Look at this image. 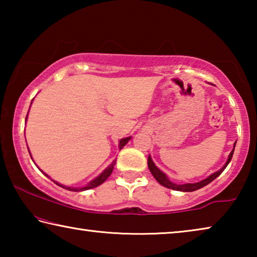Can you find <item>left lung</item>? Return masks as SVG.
Returning <instances> with one entry per match:
<instances>
[{
    "label": "left lung",
    "instance_id": "1",
    "mask_svg": "<svg viewBox=\"0 0 257 257\" xmlns=\"http://www.w3.org/2000/svg\"><path fill=\"white\" fill-rule=\"evenodd\" d=\"M234 146H236V143H234ZM233 151H234V147H233V150L231 151V153H230V155H229L227 163H225V164L223 165V168L221 169V170L214 172V173H213V175H211L210 177H207L206 179H204V180L199 181V182H195V184H184V185H176V184H173V182H171L170 180L168 179V177L165 176L162 171L159 170V169L155 167V164L153 163V161H152V159L150 158V156H149V160H147V164H149V168H150V171L152 172V175H153V177L155 178V179L158 180L159 184H161V185L164 186V187H167V188L173 189V190H179V191H194V190H197V189H199V188H202V187H204V186L208 185L211 181L214 180L216 177H219V176L221 175V173L223 172V170H224L225 168H227V165L229 164V162H230V161H231V159H232Z\"/></svg>",
    "mask_w": 257,
    "mask_h": 257
}]
</instances>
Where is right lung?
Wrapping results in <instances>:
<instances>
[{
  "mask_svg": "<svg viewBox=\"0 0 257 257\" xmlns=\"http://www.w3.org/2000/svg\"><path fill=\"white\" fill-rule=\"evenodd\" d=\"M27 115H28V114H27ZM26 119H27V116H26ZM129 139H130V137L121 139L120 144H119L120 150L122 149V147H123L125 144H127ZM114 164H115V161H114V162H113L111 165H108V168L105 169V170H104V172L102 173V175H99V176L96 178V179H94L93 181H90L89 184L87 185V186H85V187H80V188H72V187H67V186L60 185V184H58V182H56V181H54V182H55L56 185H59L60 187H62V188L68 189V190H71V191H81V190H87V189L94 188V187H97V186H99L101 184H103V182L105 181L108 177H110V175H111L112 171H113V167H114ZM45 176H47V175H45Z\"/></svg>",
  "mask_w": 257,
  "mask_h": 257,
  "instance_id": "right-lung-1",
  "label": "right lung"
}]
</instances>
